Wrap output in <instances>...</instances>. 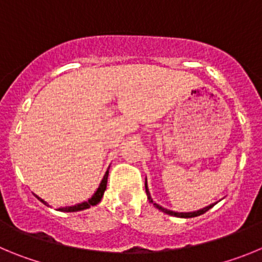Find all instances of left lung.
<instances>
[{
	"instance_id": "1",
	"label": "left lung",
	"mask_w": 262,
	"mask_h": 262,
	"mask_svg": "<svg viewBox=\"0 0 262 262\" xmlns=\"http://www.w3.org/2000/svg\"><path fill=\"white\" fill-rule=\"evenodd\" d=\"M145 189H146V194H147L148 202H151V204H152V200H151V197H150V193H148V190H147V184H146V181H145ZM214 205H215V204H211V205H209V206H206V207H204V209H201V210L193 211V213H176V211L167 210V209H164V207L159 206V205H158V204H154V206L157 207V209H159V210L163 211V213L169 214V215L179 216V218H193V216H199V215H201V214L206 213V211L209 210L210 207H213Z\"/></svg>"
}]
</instances>
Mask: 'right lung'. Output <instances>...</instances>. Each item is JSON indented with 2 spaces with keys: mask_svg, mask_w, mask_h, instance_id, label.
Wrapping results in <instances>:
<instances>
[{
  "mask_svg": "<svg viewBox=\"0 0 262 262\" xmlns=\"http://www.w3.org/2000/svg\"><path fill=\"white\" fill-rule=\"evenodd\" d=\"M107 179H108V171L105 172L104 178H103L102 183H100V185H99L98 190H96V192L94 193V195H93V197H91L90 200H87L86 202H82V204L74 205V206L62 207V209H58V210L67 211V213H73V211L84 210V209H89V207H90V206H94V205L99 204V202H100V200H102L103 194H104L105 188H107ZM37 199H39V197H37ZM39 200H40V201H41V202H44L41 199H39ZM44 204L47 205V202H44Z\"/></svg>",
  "mask_w": 262,
  "mask_h": 262,
  "instance_id": "1",
  "label": "right lung"
}]
</instances>
